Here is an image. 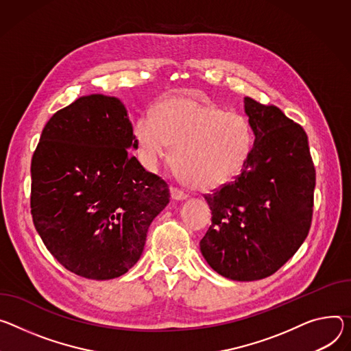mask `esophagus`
Here are the masks:
<instances>
[{
  "label": "esophagus",
  "mask_w": 351,
  "mask_h": 351,
  "mask_svg": "<svg viewBox=\"0 0 351 351\" xmlns=\"http://www.w3.org/2000/svg\"><path fill=\"white\" fill-rule=\"evenodd\" d=\"M171 196H172V199H175V200H184V199L189 197L187 193H184L183 190H180V189H178V187H171Z\"/></svg>",
  "instance_id": "esophagus-1"
}]
</instances>
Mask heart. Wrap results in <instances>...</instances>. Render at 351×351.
<instances>
[{"label":"heart","mask_w":351,"mask_h":351,"mask_svg":"<svg viewBox=\"0 0 351 351\" xmlns=\"http://www.w3.org/2000/svg\"><path fill=\"white\" fill-rule=\"evenodd\" d=\"M134 137L151 171L162 161L168 145L173 147V169L197 190H213L234 179L252 149V132L243 117L189 97L159 102L151 119L136 121Z\"/></svg>","instance_id":"obj_1"}]
</instances>
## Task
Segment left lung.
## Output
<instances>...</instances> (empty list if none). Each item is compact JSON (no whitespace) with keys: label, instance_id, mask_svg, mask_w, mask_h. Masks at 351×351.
<instances>
[{"label":"left lung","instance_id":"8db88e82","mask_svg":"<svg viewBox=\"0 0 351 351\" xmlns=\"http://www.w3.org/2000/svg\"><path fill=\"white\" fill-rule=\"evenodd\" d=\"M254 143L241 173L204 195L211 226L204 259L237 281L276 273L305 241L313 213L315 168L302 127L277 106L245 98Z\"/></svg>","mask_w":351,"mask_h":351}]
</instances>
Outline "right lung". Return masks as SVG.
<instances>
[{
  "label": "right lung",
  "instance_id": "right-lung-1",
  "mask_svg": "<svg viewBox=\"0 0 351 351\" xmlns=\"http://www.w3.org/2000/svg\"><path fill=\"white\" fill-rule=\"evenodd\" d=\"M124 105L88 95L56 112L32 156L30 213L47 250L71 273L110 280L140 259L169 186L129 152Z\"/></svg>",
  "mask_w": 351,
  "mask_h": 351
}]
</instances>
